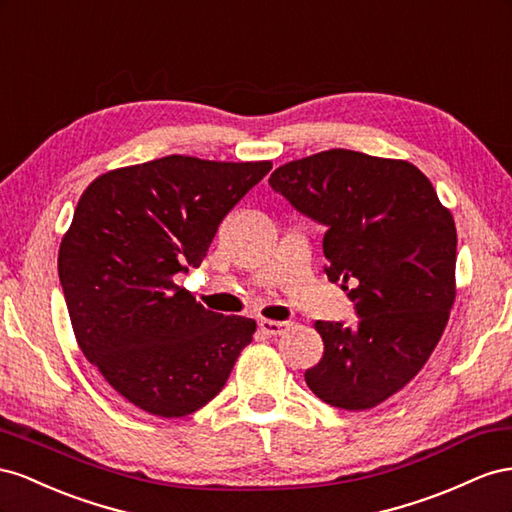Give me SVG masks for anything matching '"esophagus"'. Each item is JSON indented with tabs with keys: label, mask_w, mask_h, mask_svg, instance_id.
<instances>
[{
	"label": "esophagus",
	"mask_w": 512,
	"mask_h": 512,
	"mask_svg": "<svg viewBox=\"0 0 512 512\" xmlns=\"http://www.w3.org/2000/svg\"><path fill=\"white\" fill-rule=\"evenodd\" d=\"M289 321H274V319H261L259 321V328L264 334H268V337H279V334H283L285 330H289Z\"/></svg>",
	"instance_id": "34e87169"
}]
</instances>
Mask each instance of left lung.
Returning a JSON list of instances; mask_svg holds the SVG:
<instances>
[{
  "label": "left lung",
  "mask_w": 512,
  "mask_h": 512,
  "mask_svg": "<svg viewBox=\"0 0 512 512\" xmlns=\"http://www.w3.org/2000/svg\"><path fill=\"white\" fill-rule=\"evenodd\" d=\"M270 186L326 227V274L360 315L352 326L315 321L324 356L306 386L332 407L371 410L410 384L442 339L457 296L455 218L416 165L354 150L291 160Z\"/></svg>",
  "instance_id": "8db88e82"
}]
</instances>
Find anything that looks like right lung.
Instances as JSON below:
<instances>
[{
	"instance_id": "1",
	"label": "right lung",
	"mask_w": 512,
	"mask_h": 512,
	"mask_svg": "<svg viewBox=\"0 0 512 512\" xmlns=\"http://www.w3.org/2000/svg\"><path fill=\"white\" fill-rule=\"evenodd\" d=\"M272 169L171 154L85 188L57 270L83 356L139 410L182 418L223 390L255 319L203 309L175 274L201 266L218 225Z\"/></svg>"
}]
</instances>
